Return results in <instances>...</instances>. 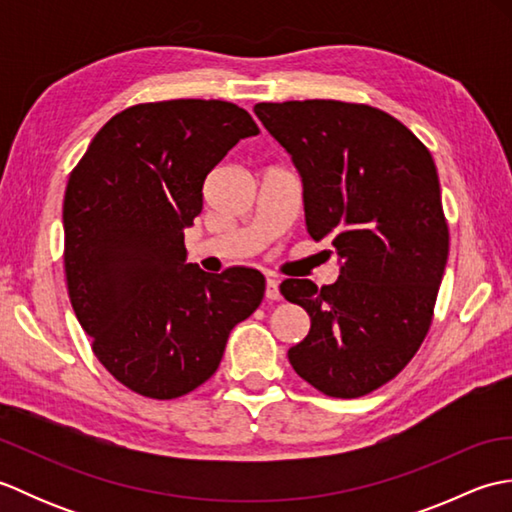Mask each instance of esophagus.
<instances>
[{
	"instance_id": "esophagus-1",
	"label": "esophagus",
	"mask_w": 512,
	"mask_h": 512,
	"mask_svg": "<svg viewBox=\"0 0 512 512\" xmlns=\"http://www.w3.org/2000/svg\"><path fill=\"white\" fill-rule=\"evenodd\" d=\"M266 299H268V301H277V299H281L279 281H277V279H266Z\"/></svg>"
}]
</instances>
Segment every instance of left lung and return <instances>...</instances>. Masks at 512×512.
Returning <instances> with one entry per match:
<instances>
[{"label":"left lung","instance_id":"8db88e82","mask_svg":"<svg viewBox=\"0 0 512 512\" xmlns=\"http://www.w3.org/2000/svg\"><path fill=\"white\" fill-rule=\"evenodd\" d=\"M303 187L306 228L332 239L339 279L321 290L286 279L310 314L292 369L334 398H358L405 367L429 332L449 257V228L429 149L394 116L341 101L257 103Z\"/></svg>","mask_w":512,"mask_h":512}]
</instances>
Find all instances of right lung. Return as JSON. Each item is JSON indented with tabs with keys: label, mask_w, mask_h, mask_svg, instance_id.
<instances>
[{
	"label": "right lung",
	"mask_w": 512,
	"mask_h": 512,
	"mask_svg": "<svg viewBox=\"0 0 512 512\" xmlns=\"http://www.w3.org/2000/svg\"><path fill=\"white\" fill-rule=\"evenodd\" d=\"M259 127L226 101L134 105L103 125L63 200L65 279L96 358L140 396L209 380L228 334L264 297V275L187 264L184 228L211 169Z\"/></svg>",
	"instance_id": "obj_1"
}]
</instances>
